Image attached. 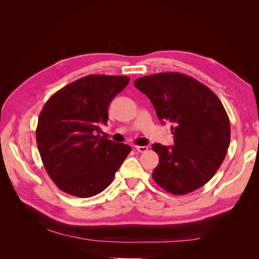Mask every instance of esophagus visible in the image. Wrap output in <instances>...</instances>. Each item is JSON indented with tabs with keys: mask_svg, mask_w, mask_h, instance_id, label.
<instances>
[{
	"mask_svg": "<svg viewBox=\"0 0 259 259\" xmlns=\"http://www.w3.org/2000/svg\"><path fill=\"white\" fill-rule=\"evenodd\" d=\"M135 149L138 152H146L149 147L148 146H135Z\"/></svg>",
	"mask_w": 259,
	"mask_h": 259,
	"instance_id": "1",
	"label": "esophagus"
}]
</instances>
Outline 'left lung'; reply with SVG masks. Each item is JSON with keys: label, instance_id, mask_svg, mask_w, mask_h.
<instances>
[{"label": "left lung", "instance_id": "8db88e82", "mask_svg": "<svg viewBox=\"0 0 259 259\" xmlns=\"http://www.w3.org/2000/svg\"><path fill=\"white\" fill-rule=\"evenodd\" d=\"M134 85L150 99L161 123H171L174 146L152 145L160 159L154 182L178 195L204 186L230 144V122L222 101L204 84L178 72L139 77Z\"/></svg>", "mask_w": 259, "mask_h": 259}]
</instances>
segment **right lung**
Wrapping results in <instances>:
<instances>
[{
	"instance_id": "obj_1",
	"label": "right lung",
	"mask_w": 259,
	"mask_h": 259,
	"mask_svg": "<svg viewBox=\"0 0 259 259\" xmlns=\"http://www.w3.org/2000/svg\"><path fill=\"white\" fill-rule=\"evenodd\" d=\"M128 76L91 74L62 88L38 116L36 144L44 167L61 191L94 197L112 183L130 154L128 145L100 137L108 108Z\"/></svg>"
}]
</instances>
